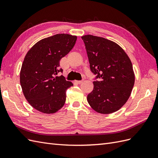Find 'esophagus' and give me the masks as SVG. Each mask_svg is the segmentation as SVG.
Listing matches in <instances>:
<instances>
[{
	"label": "esophagus",
	"instance_id": "34e87169",
	"mask_svg": "<svg viewBox=\"0 0 158 158\" xmlns=\"http://www.w3.org/2000/svg\"><path fill=\"white\" fill-rule=\"evenodd\" d=\"M83 81H84V80H75L74 82L76 83V84H81V83L83 82Z\"/></svg>",
	"mask_w": 158,
	"mask_h": 158
}]
</instances>
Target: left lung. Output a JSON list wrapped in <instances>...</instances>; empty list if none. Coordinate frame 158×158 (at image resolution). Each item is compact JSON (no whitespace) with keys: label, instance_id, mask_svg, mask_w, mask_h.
<instances>
[{"label":"left lung","instance_id":"obj_1","mask_svg":"<svg viewBox=\"0 0 158 158\" xmlns=\"http://www.w3.org/2000/svg\"><path fill=\"white\" fill-rule=\"evenodd\" d=\"M82 39L91 71L99 78L93 82L88 102L99 113L115 112L126 103L135 84L131 60L122 47L111 40L92 35H83Z\"/></svg>","mask_w":158,"mask_h":158}]
</instances>
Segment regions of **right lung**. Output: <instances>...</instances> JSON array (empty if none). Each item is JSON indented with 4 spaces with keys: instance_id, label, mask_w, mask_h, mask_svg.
Listing matches in <instances>:
<instances>
[{
    "instance_id": "add662e5",
    "label": "right lung",
    "mask_w": 158,
    "mask_h": 158,
    "mask_svg": "<svg viewBox=\"0 0 158 158\" xmlns=\"http://www.w3.org/2000/svg\"><path fill=\"white\" fill-rule=\"evenodd\" d=\"M77 37L59 33L44 38L27 51L23 61L20 81L23 95L31 106L46 114L63 107L66 92L73 84L63 76H56L60 59L73 48Z\"/></svg>"
}]
</instances>
